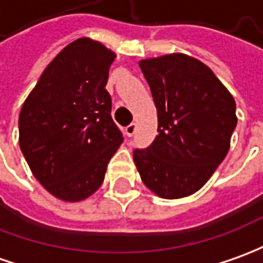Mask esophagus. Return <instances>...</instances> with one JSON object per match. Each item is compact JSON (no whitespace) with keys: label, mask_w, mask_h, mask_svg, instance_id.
<instances>
[{"label":"esophagus","mask_w":263,"mask_h":263,"mask_svg":"<svg viewBox=\"0 0 263 263\" xmlns=\"http://www.w3.org/2000/svg\"><path fill=\"white\" fill-rule=\"evenodd\" d=\"M137 131V124H129L126 128H125V132L128 137H134V134Z\"/></svg>","instance_id":"obj_1"}]
</instances>
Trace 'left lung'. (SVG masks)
<instances>
[{
	"instance_id": "8db88e82",
	"label": "left lung",
	"mask_w": 263,
	"mask_h": 263,
	"mask_svg": "<svg viewBox=\"0 0 263 263\" xmlns=\"http://www.w3.org/2000/svg\"><path fill=\"white\" fill-rule=\"evenodd\" d=\"M158 115V135L134 149L141 180L162 199L201 189L228 154L236 103L206 64L185 54L139 62Z\"/></svg>"
}]
</instances>
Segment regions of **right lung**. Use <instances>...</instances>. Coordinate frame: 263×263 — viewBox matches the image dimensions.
Listing matches in <instances>:
<instances>
[{"label": "right lung", "mask_w": 263, "mask_h": 263, "mask_svg": "<svg viewBox=\"0 0 263 263\" xmlns=\"http://www.w3.org/2000/svg\"><path fill=\"white\" fill-rule=\"evenodd\" d=\"M115 54L78 39L43 71L18 118L20 148L34 177L64 201L93 194L124 137L105 89Z\"/></svg>", "instance_id": "add662e5"}]
</instances>
